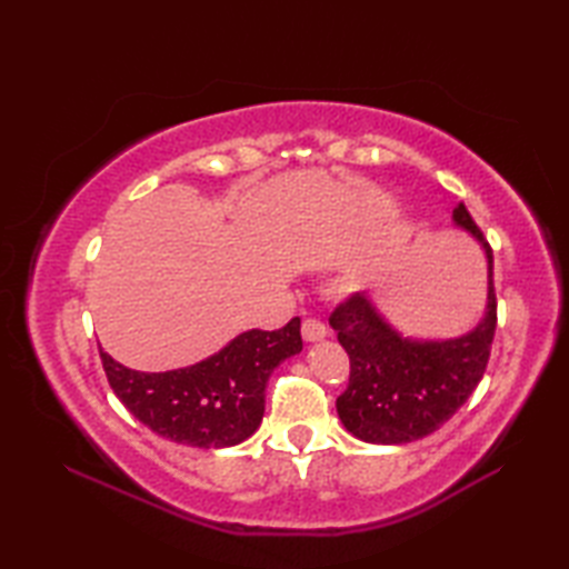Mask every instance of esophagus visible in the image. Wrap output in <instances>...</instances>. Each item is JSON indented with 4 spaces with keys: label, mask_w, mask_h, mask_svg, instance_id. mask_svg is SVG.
Returning <instances> with one entry per match:
<instances>
[{
    "label": "esophagus",
    "mask_w": 569,
    "mask_h": 569,
    "mask_svg": "<svg viewBox=\"0 0 569 569\" xmlns=\"http://www.w3.org/2000/svg\"><path fill=\"white\" fill-rule=\"evenodd\" d=\"M300 332H303L306 342H320V340H325V337H328V328H325V325L316 318L303 320V330H300Z\"/></svg>",
    "instance_id": "esophagus-1"
}]
</instances>
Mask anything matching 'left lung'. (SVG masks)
<instances>
[{
  "instance_id": "8db88e82",
  "label": "left lung",
  "mask_w": 569,
  "mask_h": 569,
  "mask_svg": "<svg viewBox=\"0 0 569 569\" xmlns=\"http://www.w3.org/2000/svg\"><path fill=\"white\" fill-rule=\"evenodd\" d=\"M452 224L471 234L487 259L485 316L469 332L447 340L403 335L367 293H355L330 316V328L349 355V386L337 398L347 432L371 445H406L445 426L485 377L493 330V253L462 202Z\"/></svg>"
}]
</instances>
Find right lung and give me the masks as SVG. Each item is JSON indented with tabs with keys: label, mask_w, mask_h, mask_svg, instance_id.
<instances>
[{
	"label": "right lung",
	"mask_w": 569,
	"mask_h": 569,
	"mask_svg": "<svg viewBox=\"0 0 569 569\" xmlns=\"http://www.w3.org/2000/svg\"><path fill=\"white\" fill-rule=\"evenodd\" d=\"M303 349L300 318L281 330H247L220 352L183 369L147 373L100 349L114 396L156 435L178 445L220 450L251 438L263 418L266 381Z\"/></svg>",
	"instance_id": "obj_1"
}]
</instances>
